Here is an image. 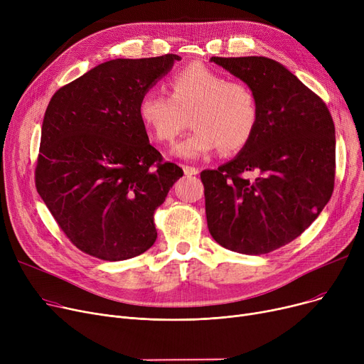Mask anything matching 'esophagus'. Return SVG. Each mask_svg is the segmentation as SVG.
<instances>
[{"label":"esophagus","instance_id":"obj_1","mask_svg":"<svg viewBox=\"0 0 364 364\" xmlns=\"http://www.w3.org/2000/svg\"><path fill=\"white\" fill-rule=\"evenodd\" d=\"M183 171H184V174H186L187 177H192V176H198V174H199V169H198V168L188 166V165H184V166H183Z\"/></svg>","mask_w":364,"mask_h":364}]
</instances>
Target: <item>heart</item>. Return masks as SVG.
Returning a JSON list of instances; mask_svg holds the SVG:
<instances>
[{
  "label": "heart",
  "instance_id": "heart-1",
  "mask_svg": "<svg viewBox=\"0 0 364 364\" xmlns=\"http://www.w3.org/2000/svg\"><path fill=\"white\" fill-rule=\"evenodd\" d=\"M169 95L146 90L137 114L150 139L172 143L186 118L195 129L174 147V155L198 159L218 147L225 153L243 149L259 124V99L252 85L225 76L200 63L188 65L166 82Z\"/></svg>",
  "mask_w": 364,
  "mask_h": 364
}]
</instances>
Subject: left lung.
Returning <instances> with one entry per match:
<instances>
[{
	"label": "left lung",
	"instance_id": "obj_1",
	"mask_svg": "<svg viewBox=\"0 0 364 364\" xmlns=\"http://www.w3.org/2000/svg\"><path fill=\"white\" fill-rule=\"evenodd\" d=\"M254 87L259 124L239 155L205 169V211L217 243L261 255L296 239L318 217L335 184V125L318 95L267 57H211ZM257 170L255 181L242 174Z\"/></svg>",
	"mask_w": 364,
	"mask_h": 364
}]
</instances>
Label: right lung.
<instances>
[{"label":"right lung","instance_id":"right-lung-1","mask_svg":"<svg viewBox=\"0 0 364 364\" xmlns=\"http://www.w3.org/2000/svg\"><path fill=\"white\" fill-rule=\"evenodd\" d=\"M177 54L109 60L62 87L43 121L35 186L80 251L105 261L146 252L153 221L183 169L149 143L137 105Z\"/></svg>","mask_w":364,"mask_h":364}]
</instances>
